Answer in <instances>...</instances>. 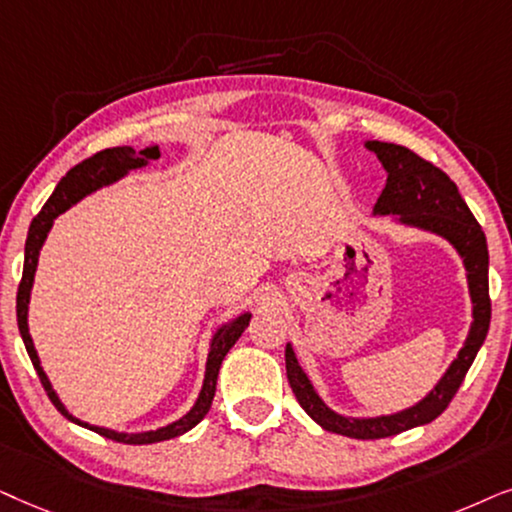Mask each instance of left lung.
<instances>
[{
	"label": "left lung",
	"instance_id": "8db88e82",
	"mask_svg": "<svg viewBox=\"0 0 512 512\" xmlns=\"http://www.w3.org/2000/svg\"><path fill=\"white\" fill-rule=\"evenodd\" d=\"M365 147L377 154L388 173L384 192L374 203V215H395L400 224L431 231L452 243L466 267L468 292L473 302V323H470L466 344L442 374V379L433 386V391L417 405L403 412L384 414V417L356 419L332 412L299 367L292 346H285V370H288L290 388L302 410L330 433L356 440H379L410 431L414 426L431 424L447 410L485 342L489 320H492V302H489V252L485 231L447 173H442L431 161L421 159L412 149L393 145V142L367 140Z\"/></svg>",
	"mask_w": 512,
	"mask_h": 512
}]
</instances>
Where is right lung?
<instances>
[{
    "mask_svg": "<svg viewBox=\"0 0 512 512\" xmlns=\"http://www.w3.org/2000/svg\"><path fill=\"white\" fill-rule=\"evenodd\" d=\"M161 152L159 147H145L140 152H135L133 147H112V149H102V152L93 154L91 159H84L77 163L72 170H67V175L58 182L56 192L51 194V199L44 203V208L39 210V215L34 217L30 224V231H27V241H25V264H23V278H20L18 285V295H16V316H18V330L20 337H23L27 356H30L34 370H37L39 379H42L44 391L49 393L51 403L58 407L60 414H65L67 419L74 421V424L88 428V431L100 433L102 438H109L114 442H124V445H152V442H161V440H170L177 438V435L187 433L189 428H194L199 421L206 417L210 405H213L215 398V386H217V374H220V365L224 356H227L231 346L238 342V337L243 335V330L250 323V313H241L234 320H229L227 325H222L220 330L215 332L213 342H210V353H208V363H206V379H203V388L196 398V403L192 410H189L185 417L173 421V424L156 428V431H145V433H117L109 431V428H100V426H91L79 421L77 417H72L70 412L65 410V405L60 403V398L53 391L49 377L42 370V363H39L37 351H34L32 337H30V327H27V306H30V292H32V283H34V271H37V262H39V250L49 236V231L53 227V220L60 213H65L67 208H72L74 203L84 199L86 194H93L95 189L112 185L124 177L128 170L142 168L147 166L149 161L159 159Z\"/></svg>",
    "mask_w": 512,
    "mask_h": 512,
    "instance_id": "1",
    "label": "right lung"
}]
</instances>
